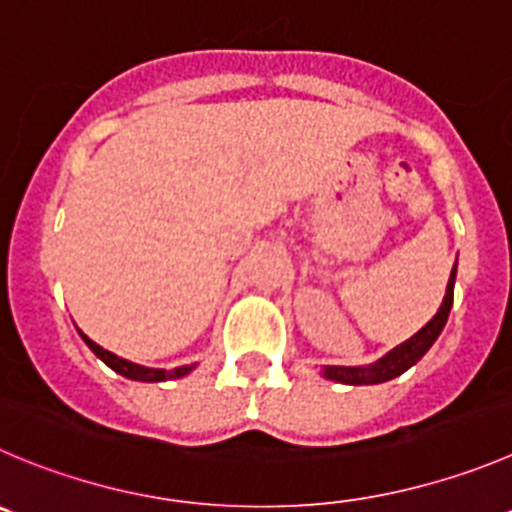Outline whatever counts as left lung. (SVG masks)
I'll list each match as a JSON object with an SVG mask.
<instances>
[{"label":"left lung","instance_id":"left-lung-1","mask_svg":"<svg viewBox=\"0 0 512 512\" xmlns=\"http://www.w3.org/2000/svg\"><path fill=\"white\" fill-rule=\"evenodd\" d=\"M455 276H457V264L452 266V274H450V281H447V291L440 309H437V314L422 326L415 337H410L407 342L394 347L392 352L384 354L382 359H377L374 364H367V367H324L321 369V374H324L326 379H334V382H342V384H379V382H389V379L407 372L412 364H417L422 357H425L427 349L435 344V339L440 337V332L445 329L447 316H450V309H452V296H455Z\"/></svg>","mask_w":512,"mask_h":512}]
</instances>
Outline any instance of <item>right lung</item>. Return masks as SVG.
Returning <instances> with one entry per match:
<instances>
[{
	"label": "right lung",
	"mask_w": 512,
	"mask_h": 512,
	"mask_svg": "<svg viewBox=\"0 0 512 512\" xmlns=\"http://www.w3.org/2000/svg\"><path fill=\"white\" fill-rule=\"evenodd\" d=\"M80 332V329H77ZM80 337L85 339L87 347L92 349V352L97 354V357L102 359V362L107 364V367L113 369V372L123 374V377L128 379H135V382H165V379H178V377H186V374H191L193 369H196V364H186V367H175V369H150V367H143V364H135V362H128V359L118 357V354L107 352V349H102L100 344L92 342L87 334L80 332Z\"/></svg>",
	"instance_id": "1"
}]
</instances>
